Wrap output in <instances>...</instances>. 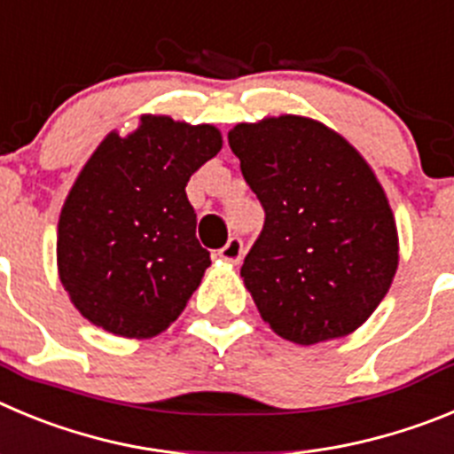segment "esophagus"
Segmentation results:
<instances>
[{
  "label": "esophagus",
  "mask_w": 454,
  "mask_h": 454,
  "mask_svg": "<svg viewBox=\"0 0 454 454\" xmlns=\"http://www.w3.org/2000/svg\"><path fill=\"white\" fill-rule=\"evenodd\" d=\"M219 257L228 264H239L244 257V242L239 237H231L223 248H219Z\"/></svg>",
  "instance_id": "34e87169"
}]
</instances>
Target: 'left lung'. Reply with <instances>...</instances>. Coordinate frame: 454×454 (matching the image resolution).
I'll return each mask as SVG.
<instances>
[{"instance_id": "obj_1", "label": "left lung", "mask_w": 454, "mask_h": 454, "mask_svg": "<svg viewBox=\"0 0 454 454\" xmlns=\"http://www.w3.org/2000/svg\"><path fill=\"white\" fill-rule=\"evenodd\" d=\"M228 145L267 215L242 267L264 324L298 346L355 333L398 269V228L375 171L303 115L242 121Z\"/></svg>"}]
</instances>
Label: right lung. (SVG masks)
<instances>
[{
  "mask_svg": "<svg viewBox=\"0 0 454 454\" xmlns=\"http://www.w3.org/2000/svg\"><path fill=\"white\" fill-rule=\"evenodd\" d=\"M222 145L217 126L140 115L88 158L60 210L56 264L90 324L151 339L185 309L210 267L185 185Z\"/></svg>",
  "mask_w": 454,
  "mask_h": 454,
  "instance_id": "right-lung-1",
  "label": "right lung"
}]
</instances>
